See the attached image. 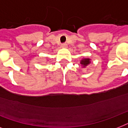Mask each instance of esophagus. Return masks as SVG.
Instances as JSON below:
<instances>
[{"mask_svg": "<svg viewBox=\"0 0 128 128\" xmlns=\"http://www.w3.org/2000/svg\"><path fill=\"white\" fill-rule=\"evenodd\" d=\"M61 47H62V48H67L68 46H67V44H66V43H64V44H62Z\"/></svg>", "mask_w": 128, "mask_h": 128, "instance_id": "esophagus-1", "label": "esophagus"}]
</instances>
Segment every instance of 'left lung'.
Returning a JSON list of instances; mask_svg holds the SVG:
<instances>
[{"mask_svg": "<svg viewBox=\"0 0 128 128\" xmlns=\"http://www.w3.org/2000/svg\"><path fill=\"white\" fill-rule=\"evenodd\" d=\"M80 63L81 64V66H82V68H86V66H88L91 63V59L89 58H82V60H80Z\"/></svg>", "mask_w": 128, "mask_h": 128, "instance_id": "left-lung-1", "label": "left lung"}]
</instances>
